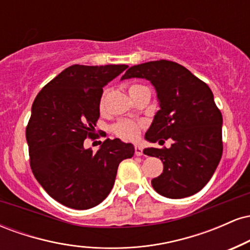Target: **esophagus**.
Segmentation results:
<instances>
[{"mask_svg":"<svg viewBox=\"0 0 250 250\" xmlns=\"http://www.w3.org/2000/svg\"><path fill=\"white\" fill-rule=\"evenodd\" d=\"M142 154H143V149L141 146H135V155H136V156H141Z\"/></svg>","mask_w":250,"mask_h":250,"instance_id":"obj_1","label":"esophagus"}]
</instances>
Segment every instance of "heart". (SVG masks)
<instances>
[{
    "label": "heart",
    "instance_id": "heart-1",
    "mask_svg": "<svg viewBox=\"0 0 250 250\" xmlns=\"http://www.w3.org/2000/svg\"><path fill=\"white\" fill-rule=\"evenodd\" d=\"M139 88H143V85L140 84H134L129 88V93L133 90H136ZM105 96H107V91L102 94L101 99H100V108L101 110L104 108V102H105ZM142 125L139 122L129 121V120H122V121L117 122L113 127V131L117 136H120L121 139L125 140H135L137 139V136L140 135V130H141Z\"/></svg>",
    "mask_w": 250,
    "mask_h": 250
}]
</instances>
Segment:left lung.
I'll return each instance as SVG.
<instances>
[{"instance_id": "1", "label": "left lung", "mask_w": 250, "mask_h": 250, "mask_svg": "<svg viewBox=\"0 0 250 250\" xmlns=\"http://www.w3.org/2000/svg\"><path fill=\"white\" fill-rule=\"evenodd\" d=\"M146 79L156 91L160 110L145 135L147 141L170 148H146L160 157L163 171L151 186L168 199H183L205 187L222 156V115L210 88L176 62L160 60L134 65L121 80Z\"/></svg>"}]
</instances>
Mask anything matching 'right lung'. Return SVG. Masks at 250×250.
<instances>
[{
  "mask_svg": "<svg viewBox=\"0 0 250 250\" xmlns=\"http://www.w3.org/2000/svg\"><path fill=\"white\" fill-rule=\"evenodd\" d=\"M125 64H74L37 94L25 137L30 167L48 194L73 209H89L110 193L119 165L134 155V146L107 139L96 153L84 148L100 117L103 87Z\"/></svg>",
  "mask_w": 250,
  "mask_h": 250,
  "instance_id": "obj_1",
  "label": "right lung"
}]
</instances>
